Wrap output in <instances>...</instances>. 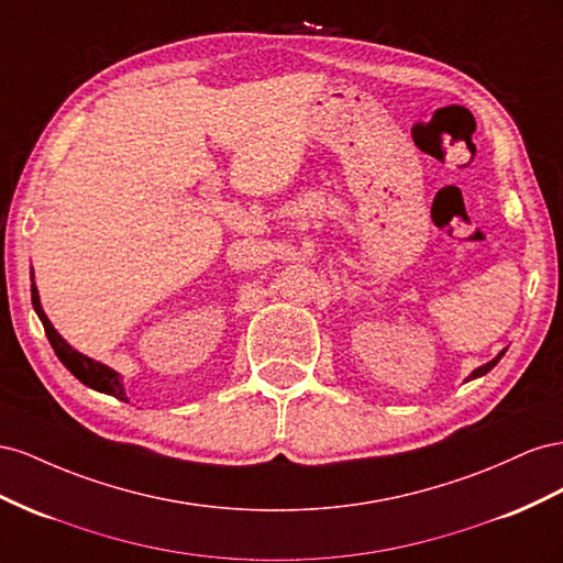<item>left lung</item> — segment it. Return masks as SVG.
I'll return each mask as SVG.
<instances>
[{"label":"left lung","mask_w":563,"mask_h":563,"mask_svg":"<svg viewBox=\"0 0 563 563\" xmlns=\"http://www.w3.org/2000/svg\"><path fill=\"white\" fill-rule=\"evenodd\" d=\"M505 351H507V349H503V351H500V353H497V356H495L493 361H488L486 365H481V367H476V371H472V375L467 377V382H470V379H476V377H484L486 373H490V371H493V367H495L497 363H500V358L505 356Z\"/></svg>","instance_id":"1"}]
</instances>
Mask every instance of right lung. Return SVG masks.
<instances>
[{
    "label": "right lung",
    "mask_w": 563,
    "mask_h": 563,
    "mask_svg": "<svg viewBox=\"0 0 563 563\" xmlns=\"http://www.w3.org/2000/svg\"><path fill=\"white\" fill-rule=\"evenodd\" d=\"M32 278V287H30V295H32V307H35V313L40 316L42 325H44V332H46V340L52 342L54 346V353L58 356V361L68 367V371L85 384V387L93 389V391H101V394H108V396H115L120 400H130L126 398V391H124V384H122V375L112 371V367L93 361L89 356H85V353H79L77 349H73L63 336L56 332V328L52 325V320L46 318L44 309H42V301H40V292H37V285H35V276Z\"/></svg>",
    "instance_id": "add662e5"
}]
</instances>
